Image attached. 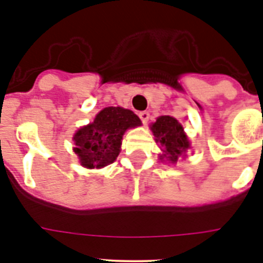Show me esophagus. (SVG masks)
I'll list each match as a JSON object with an SVG mask.
<instances>
[{
    "label": "esophagus",
    "instance_id": "esophagus-1",
    "mask_svg": "<svg viewBox=\"0 0 263 263\" xmlns=\"http://www.w3.org/2000/svg\"><path fill=\"white\" fill-rule=\"evenodd\" d=\"M139 118H141V121H142L143 124H147L148 118H150V113L148 111H139Z\"/></svg>",
    "mask_w": 263,
    "mask_h": 263
}]
</instances>
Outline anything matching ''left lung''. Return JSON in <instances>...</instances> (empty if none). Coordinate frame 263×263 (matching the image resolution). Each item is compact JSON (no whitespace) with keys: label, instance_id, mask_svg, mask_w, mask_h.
<instances>
[{"label":"left lung","instance_id":"obj_1","mask_svg":"<svg viewBox=\"0 0 263 263\" xmlns=\"http://www.w3.org/2000/svg\"><path fill=\"white\" fill-rule=\"evenodd\" d=\"M153 133L155 136V141L163 146V157L168 155V159L175 163L178 158L190 148L187 136L183 132V126L178 121L170 116H162L154 122L152 126Z\"/></svg>","mask_w":263,"mask_h":263}]
</instances>
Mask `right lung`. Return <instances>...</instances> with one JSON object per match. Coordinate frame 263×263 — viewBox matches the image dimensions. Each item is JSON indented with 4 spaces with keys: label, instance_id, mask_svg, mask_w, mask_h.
Wrapping results in <instances>:
<instances>
[{
    "label": "right lung",
    "instance_id": "right-lung-1",
    "mask_svg": "<svg viewBox=\"0 0 263 263\" xmlns=\"http://www.w3.org/2000/svg\"><path fill=\"white\" fill-rule=\"evenodd\" d=\"M141 125L138 116L129 109L109 106L92 124L81 127L73 137L80 163L87 168H101L113 163L120 154L122 136L129 127Z\"/></svg>",
    "mask_w": 263,
    "mask_h": 263
}]
</instances>
